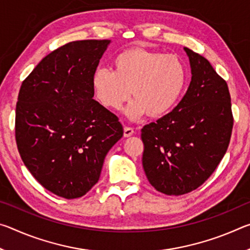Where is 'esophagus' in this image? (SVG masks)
Masks as SVG:
<instances>
[{"mask_svg":"<svg viewBox=\"0 0 250 250\" xmlns=\"http://www.w3.org/2000/svg\"><path fill=\"white\" fill-rule=\"evenodd\" d=\"M134 133V130L132 128H130V126H125L124 128V135L125 138L131 137Z\"/></svg>","mask_w":250,"mask_h":250,"instance_id":"1","label":"esophagus"}]
</instances>
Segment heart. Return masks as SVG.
<instances>
[{"mask_svg":"<svg viewBox=\"0 0 250 250\" xmlns=\"http://www.w3.org/2000/svg\"><path fill=\"white\" fill-rule=\"evenodd\" d=\"M113 66L115 71H96L92 89L100 104L111 110H120L132 91L135 99L125 111L131 120L146 113L152 118L167 115L180 100L188 83V70L176 55L129 48L117 55Z\"/></svg>","mask_w":250,"mask_h":250,"instance_id":"b5f03b06","label":"heart"}]
</instances>
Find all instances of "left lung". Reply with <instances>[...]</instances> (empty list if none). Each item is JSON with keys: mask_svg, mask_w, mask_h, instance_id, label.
Segmentation results:
<instances>
[{"mask_svg": "<svg viewBox=\"0 0 250 250\" xmlns=\"http://www.w3.org/2000/svg\"><path fill=\"white\" fill-rule=\"evenodd\" d=\"M184 50L192 74L188 91L171 112L141 130L147 180L156 191L175 196L211 175L226 153L234 122L225 80L206 58Z\"/></svg>", "mask_w": 250, "mask_h": 250, "instance_id": "obj_1", "label": "left lung"}]
</instances>
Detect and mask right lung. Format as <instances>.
<instances>
[{"mask_svg":"<svg viewBox=\"0 0 250 250\" xmlns=\"http://www.w3.org/2000/svg\"><path fill=\"white\" fill-rule=\"evenodd\" d=\"M111 41L70 42L44 57L21 86L16 145L25 167L56 195L77 198L99 180L124 135L119 119L92 99V76Z\"/></svg>","mask_w":250,"mask_h":250,"instance_id":"add662e5","label":"right lung"}]
</instances>
